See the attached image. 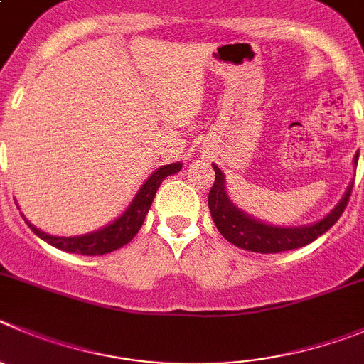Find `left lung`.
Here are the masks:
<instances>
[{"instance_id": "1", "label": "left lung", "mask_w": 364, "mask_h": 364, "mask_svg": "<svg viewBox=\"0 0 364 364\" xmlns=\"http://www.w3.org/2000/svg\"><path fill=\"white\" fill-rule=\"evenodd\" d=\"M358 159L359 151L354 155V168L358 166ZM213 169H215V184L209 191L208 205L216 229L223 238L236 247L251 252H262V255L305 247L316 238L325 235L345 211L348 196L352 193V184H354V180H352L341 200L318 222L306 223V225H276V223L255 218L252 215L240 209L232 202L228 188H225V173L216 164H213Z\"/></svg>"}]
</instances>
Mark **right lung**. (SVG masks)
<instances>
[{
  "instance_id": "right-lung-1",
  "label": "right lung",
  "mask_w": 364,
  "mask_h": 364,
  "mask_svg": "<svg viewBox=\"0 0 364 364\" xmlns=\"http://www.w3.org/2000/svg\"><path fill=\"white\" fill-rule=\"evenodd\" d=\"M182 169V162H171V164L160 166L156 168L151 175L146 178L144 184L139 188V191L135 193V196L132 198V202L128 204V208L117 216L115 220H112L109 223L102 225L101 229L92 232H86V235L79 236H55L48 235V232L41 231L25 218V222L28 223V228L36 232L41 240H45L46 243H50L52 247L61 249L66 252H77V255H86V256H101L108 255V252L117 251L121 249L122 245H126L128 242H132L133 236L139 232V229L142 228L144 223L146 215H148L149 208L153 204V198H155L156 189L160 188L162 180L166 176H171L175 173H178Z\"/></svg>"
}]
</instances>
